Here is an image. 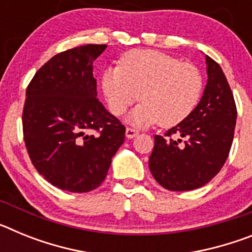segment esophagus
I'll return each instance as SVG.
<instances>
[{"instance_id":"34e87169","label":"esophagus","mask_w":252,"mask_h":252,"mask_svg":"<svg viewBox=\"0 0 252 252\" xmlns=\"http://www.w3.org/2000/svg\"><path fill=\"white\" fill-rule=\"evenodd\" d=\"M137 135H139V131L135 130V128H126V137H127V139H133V137L137 136Z\"/></svg>"}]
</instances>
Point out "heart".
<instances>
[{"label":"heart","instance_id":"b5f03b06","mask_svg":"<svg viewBox=\"0 0 252 252\" xmlns=\"http://www.w3.org/2000/svg\"><path fill=\"white\" fill-rule=\"evenodd\" d=\"M108 108L124 115L139 99L128 116L130 124L144 127L160 122L162 127L182 124L194 111L203 92V77L193 64L151 49L131 50L120 66H108L101 78Z\"/></svg>","mask_w":252,"mask_h":252}]
</instances>
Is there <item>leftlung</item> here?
Masks as SVG:
<instances>
[{"label":"left lung","mask_w":252,"mask_h":252,"mask_svg":"<svg viewBox=\"0 0 252 252\" xmlns=\"http://www.w3.org/2000/svg\"><path fill=\"white\" fill-rule=\"evenodd\" d=\"M206 64L208 79L194 111L165 136L155 135L149 168L168 190L203 187L218 174L230 154L237 119L235 99L220 64L208 55Z\"/></svg>","instance_id":"obj_1"}]
</instances>
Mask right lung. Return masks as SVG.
Segmentation results:
<instances>
[{"label": "right lung", "instance_id": "right-lung-1", "mask_svg": "<svg viewBox=\"0 0 252 252\" xmlns=\"http://www.w3.org/2000/svg\"><path fill=\"white\" fill-rule=\"evenodd\" d=\"M106 48L88 44L54 55L26 90L22 128L29 157L49 183L68 192L98 188L124 144L126 128L97 98L93 62Z\"/></svg>", "mask_w": 252, "mask_h": 252}]
</instances>
